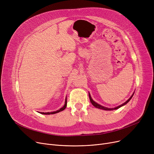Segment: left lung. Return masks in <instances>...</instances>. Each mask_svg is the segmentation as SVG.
<instances>
[{"label":"left lung","instance_id":"8db88e82","mask_svg":"<svg viewBox=\"0 0 154 154\" xmlns=\"http://www.w3.org/2000/svg\"><path fill=\"white\" fill-rule=\"evenodd\" d=\"M134 94V93L132 95V96L131 97L129 98V99H128L125 102H124V103H122V105H120V106H118V107H115V108H107V107H106L102 106L101 105H100V104H99V103H96L95 102H94V101L93 100V99H92V97H91V96L90 94H88V95H89V99H90V100H91V103L93 105V106H94L95 107H96V108H98V109H102V110H112L118 109L119 108H120V107H122L123 106H125V104H127L129 101L131 100V99H132V97H133Z\"/></svg>","mask_w":154,"mask_h":154}]
</instances>
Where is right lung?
<instances>
[{
	"label": "right lung",
	"mask_w": 154,
	"mask_h": 154,
	"mask_svg": "<svg viewBox=\"0 0 154 154\" xmlns=\"http://www.w3.org/2000/svg\"><path fill=\"white\" fill-rule=\"evenodd\" d=\"M67 107V98H66V101H65V104L64 106L60 108L59 110H56V111H54V112H39L40 113V114H44V115H50V114H57V113H59V112H61L62 110H63L65 109Z\"/></svg>",
	"instance_id": "add662e5"
}]
</instances>
